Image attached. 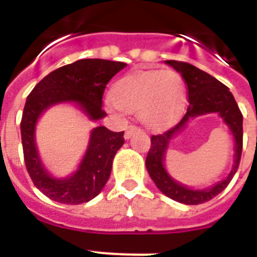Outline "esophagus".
<instances>
[{
  "mask_svg": "<svg viewBox=\"0 0 257 257\" xmlns=\"http://www.w3.org/2000/svg\"><path fill=\"white\" fill-rule=\"evenodd\" d=\"M139 131H140V128L136 126V125H129V126H126V129H125V139H131L133 133L139 132Z\"/></svg>",
  "mask_w": 257,
  "mask_h": 257,
  "instance_id": "34e87169",
  "label": "esophagus"
}]
</instances>
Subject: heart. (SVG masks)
Listing matches in <instances>:
<instances>
[{
    "label": "heart",
    "mask_w": 257,
    "mask_h": 257,
    "mask_svg": "<svg viewBox=\"0 0 257 257\" xmlns=\"http://www.w3.org/2000/svg\"><path fill=\"white\" fill-rule=\"evenodd\" d=\"M113 101L124 112L139 113L145 126L160 129L181 114L187 89L183 77L175 70H141L117 82Z\"/></svg>",
    "instance_id": "b5f03b06"
}]
</instances>
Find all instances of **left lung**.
<instances>
[{"instance_id":"8db88e82","label":"left lung","mask_w":257,"mask_h":257,"mask_svg":"<svg viewBox=\"0 0 257 257\" xmlns=\"http://www.w3.org/2000/svg\"><path fill=\"white\" fill-rule=\"evenodd\" d=\"M165 64L171 65L183 76L184 81L188 86L189 105L187 108V113L184 114L179 124H176L173 128L160 135L151 137V148L147 155L145 165L151 179L165 196L179 203L197 205L209 201L219 195L220 192H223L228 184L231 183L232 177L239 168L241 151H243V114L236 104L235 97L229 92V88L221 84L215 77H212L211 74L188 62L168 60L165 61ZM207 112H217L228 125L232 136L235 137V161L231 173L227 179L211 188L191 190L172 179L165 171V152L171 139L186 124L188 120L193 116Z\"/></svg>"}]
</instances>
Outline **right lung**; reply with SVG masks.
Instances as JSON below:
<instances>
[{
	"mask_svg": "<svg viewBox=\"0 0 257 257\" xmlns=\"http://www.w3.org/2000/svg\"><path fill=\"white\" fill-rule=\"evenodd\" d=\"M125 66V62L100 58L78 60L50 72L26 98L21 120L24 160L34 185L50 200L76 205L94 199L110 176L114 155L124 144V132H112L105 126L93 129L77 171L65 179H56L38 156L34 140L38 118L53 105L74 102L90 120H101L106 116L102 110L105 86Z\"/></svg>",
	"mask_w": 257,
	"mask_h": 257,
	"instance_id": "obj_1",
	"label": "right lung"
}]
</instances>
